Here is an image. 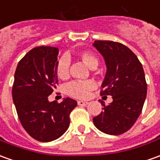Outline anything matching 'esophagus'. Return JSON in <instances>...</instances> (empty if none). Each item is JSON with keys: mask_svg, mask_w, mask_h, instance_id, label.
Returning a JSON list of instances; mask_svg holds the SVG:
<instances>
[{"mask_svg": "<svg viewBox=\"0 0 160 160\" xmlns=\"http://www.w3.org/2000/svg\"><path fill=\"white\" fill-rule=\"evenodd\" d=\"M88 102H83V101H78V105L79 106H86L88 105Z\"/></svg>", "mask_w": 160, "mask_h": 160, "instance_id": "obj_1", "label": "esophagus"}]
</instances>
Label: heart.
Instances as JSON below:
<instances>
[{"instance_id":"heart-1","label":"heart","mask_w":160,"mask_h":160,"mask_svg":"<svg viewBox=\"0 0 160 160\" xmlns=\"http://www.w3.org/2000/svg\"><path fill=\"white\" fill-rule=\"evenodd\" d=\"M77 57L86 66L93 69L98 65V58L90 51H82L77 53ZM70 60L66 56L61 57L56 65V74L61 80H66L69 77ZM95 83L94 80H88L83 81H72L66 86V93L72 97L78 99L87 98L90 92L94 89Z\"/></svg>"}]
</instances>
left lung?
I'll return each mask as SVG.
<instances>
[{
    "mask_svg": "<svg viewBox=\"0 0 160 160\" xmlns=\"http://www.w3.org/2000/svg\"><path fill=\"white\" fill-rule=\"evenodd\" d=\"M94 46L102 55L107 72L101 95H111L105 106L93 118L95 127L108 135H121L134 125L140 116L147 94V84L142 64L134 52L122 43L94 41Z\"/></svg>",
    "mask_w": 160,
    "mask_h": 160,
    "instance_id": "obj_1",
    "label": "left lung"
}]
</instances>
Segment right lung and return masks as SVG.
I'll return each mask as SVG.
<instances>
[{
  "label": "right lung",
  "mask_w": 160,
  "mask_h": 160,
  "mask_svg": "<svg viewBox=\"0 0 160 160\" xmlns=\"http://www.w3.org/2000/svg\"><path fill=\"white\" fill-rule=\"evenodd\" d=\"M58 55L56 47L33 48L19 61L15 72L12 96L19 120L27 133L40 142L61 137L70 124V113L77 106L71 98L60 103L48 101L58 84Z\"/></svg>",
  "instance_id": "right-lung-1"
}]
</instances>
